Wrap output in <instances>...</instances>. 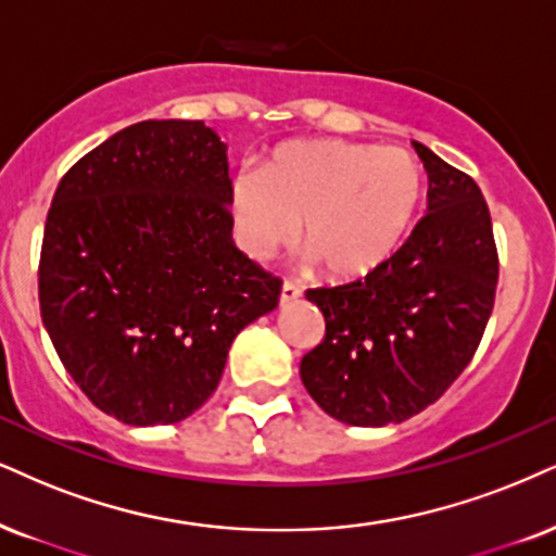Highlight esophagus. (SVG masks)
Listing matches in <instances>:
<instances>
[{
	"instance_id": "1",
	"label": "esophagus",
	"mask_w": 556,
	"mask_h": 556,
	"mask_svg": "<svg viewBox=\"0 0 556 556\" xmlns=\"http://www.w3.org/2000/svg\"><path fill=\"white\" fill-rule=\"evenodd\" d=\"M301 296V289L293 280H286L283 286H280V306H289L293 301H299Z\"/></svg>"
}]
</instances>
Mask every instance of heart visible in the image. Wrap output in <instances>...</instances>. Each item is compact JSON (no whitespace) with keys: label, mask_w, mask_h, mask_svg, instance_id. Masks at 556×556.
I'll return each instance as SVG.
<instances>
[{"label":"heart","mask_w":556,"mask_h":556,"mask_svg":"<svg viewBox=\"0 0 556 556\" xmlns=\"http://www.w3.org/2000/svg\"><path fill=\"white\" fill-rule=\"evenodd\" d=\"M425 173L413 152L340 139L280 143L229 185L226 211L239 250L270 260L301 239L338 280L363 278L396 255L413 229Z\"/></svg>","instance_id":"heart-1"}]
</instances>
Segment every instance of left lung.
Returning <instances> with one entry per match:
<instances>
[{
  "label": "left lung",
  "instance_id": "obj_1",
  "mask_svg": "<svg viewBox=\"0 0 556 556\" xmlns=\"http://www.w3.org/2000/svg\"><path fill=\"white\" fill-rule=\"evenodd\" d=\"M428 214L355 283L306 291L325 340L301 358L312 400L361 428L404 422L469 366L495 304L497 250L482 190L420 141Z\"/></svg>",
  "mask_w": 556,
  "mask_h": 556
}]
</instances>
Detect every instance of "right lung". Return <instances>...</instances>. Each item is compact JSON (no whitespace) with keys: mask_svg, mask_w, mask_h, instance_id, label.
Wrapping results in <instances>:
<instances>
[{"mask_svg":"<svg viewBox=\"0 0 556 556\" xmlns=\"http://www.w3.org/2000/svg\"><path fill=\"white\" fill-rule=\"evenodd\" d=\"M226 147L203 121H141L81 156L46 218L38 296L94 407L149 428L216 392L280 280L231 242Z\"/></svg>","mask_w":556,"mask_h":556,"instance_id":"add662e5","label":"right lung"}]
</instances>
